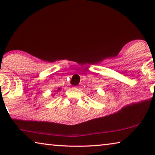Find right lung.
I'll return each instance as SVG.
<instances>
[{"label": "right lung", "instance_id": "obj_1", "mask_svg": "<svg viewBox=\"0 0 155 155\" xmlns=\"http://www.w3.org/2000/svg\"><path fill=\"white\" fill-rule=\"evenodd\" d=\"M58 91H59V90H60V88H59V89H58Z\"/></svg>", "mask_w": 155, "mask_h": 155}]
</instances>
